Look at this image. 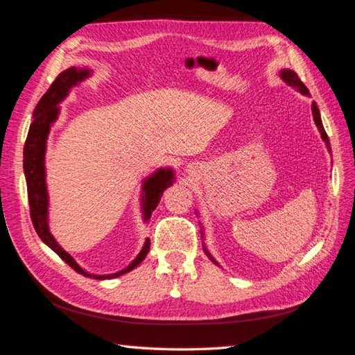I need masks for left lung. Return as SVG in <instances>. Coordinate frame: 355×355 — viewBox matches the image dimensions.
<instances>
[{
	"instance_id": "obj_1",
	"label": "left lung",
	"mask_w": 355,
	"mask_h": 355,
	"mask_svg": "<svg viewBox=\"0 0 355 355\" xmlns=\"http://www.w3.org/2000/svg\"><path fill=\"white\" fill-rule=\"evenodd\" d=\"M279 76L282 77V80H284L286 83H288V85L295 87L296 89H298L300 93H302V94L309 96V89L306 88L304 83H302V82L300 80V77H298V74L295 73V71H292V69H282L281 73H279ZM312 114H313V121H315V124H317L318 130H320V133H321V138H323V141H324V143H326L327 149L331 150V147H329V138H327V135H326V132H324L323 122H321V118H320V110H318V107H317V104H315V102H312ZM203 250H205L206 256H208L212 262L217 263L214 259H212V256L209 254V251L206 250V248H203ZM217 266H218V263H217Z\"/></svg>"
}]
</instances>
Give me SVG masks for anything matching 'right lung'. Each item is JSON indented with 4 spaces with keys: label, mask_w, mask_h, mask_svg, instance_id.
Instances as JSON below:
<instances>
[{
    "label": "right lung",
    "mask_w": 355,
    "mask_h": 355,
    "mask_svg": "<svg viewBox=\"0 0 355 355\" xmlns=\"http://www.w3.org/2000/svg\"><path fill=\"white\" fill-rule=\"evenodd\" d=\"M92 74L88 68H76L71 67L63 71L57 79L53 82L46 93L42 96L38 104L34 110V121L29 127L28 138L24 143V152H23V169L26 177V184H28V198H29V208H31V218L32 225L37 231L40 239L48 245L51 250H54L63 261H65L71 268H74L77 273L83 276H89L94 279H113L118 276L128 273L135 267H138L141 262L144 261L150 250V241L147 239L144 242L143 250L139 254L128 263V266L121 270L118 273L112 275H92L82 270L73 257H71L65 250H63L54 236L51 234L48 227V191H46V172H44V152H46V139L49 135V128L55 122L57 116H59V104L67 98L69 89L77 83L85 80L87 77ZM173 172L172 169H158L155 173L144 180L143 183V214L144 220H149L153 209L157 208L159 203V198L163 192L173 184Z\"/></svg>",
    "instance_id": "1"
}]
</instances>
